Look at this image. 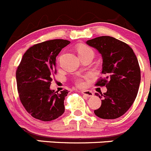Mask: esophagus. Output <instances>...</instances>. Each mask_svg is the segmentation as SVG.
Returning <instances> with one entry per match:
<instances>
[{
    "label": "esophagus",
    "mask_w": 151,
    "mask_h": 151,
    "mask_svg": "<svg viewBox=\"0 0 151 151\" xmlns=\"http://www.w3.org/2000/svg\"><path fill=\"white\" fill-rule=\"evenodd\" d=\"M81 93L85 95V96H88V97H92L93 96V93L91 91H82Z\"/></svg>",
    "instance_id": "esophagus-1"
}]
</instances>
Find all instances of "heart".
<instances>
[{"label": "heart", "instance_id": "1", "mask_svg": "<svg viewBox=\"0 0 151 151\" xmlns=\"http://www.w3.org/2000/svg\"><path fill=\"white\" fill-rule=\"evenodd\" d=\"M77 52H78V56L79 58H81V57L86 56V55H91L93 56H94V51L93 50L91 47L88 46L86 45H81L78 47L77 48ZM76 85H78V87H81L84 85V81H83L82 78H78L76 79Z\"/></svg>", "mask_w": 151, "mask_h": 151}]
</instances>
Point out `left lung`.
<instances>
[{
  "label": "left lung",
  "mask_w": 151,
  "mask_h": 151,
  "mask_svg": "<svg viewBox=\"0 0 151 151\" xmlns=\"http://www.w3.org/2000/svg\"><path fill=\"white\" fill-rule=\"evenodd\" d=\"M102 55L104 78L96 86H106L107 91L96 96L102 99L101 106L94 114L103 119H116L125 114L134 103L141 81L139 61L132 48L109 36H102L87 41Z\"/></svg>",
  "instance_id": "1"
}]
</instances>
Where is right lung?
<instances>
[{
    "label": "right lung",
    "mask_w": 151,
    "mask_h": 151,
    "mask_svg": "<svg viewBox=\"0 0 151 151\" xmlns=\"http://www.w3.org/2000/svg\"><path fill=\"white\" fill-rule=\"evenodd\" d=\"M66 40H52L29 48L22 57L16 76L19 99L33 117L51 121L63 114L67 90L55 92L51 81L57 73L56 57L70 44Z\"/></svg>",
    "instance_id": "1"
}]
</instances>
